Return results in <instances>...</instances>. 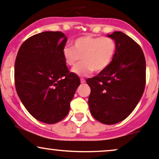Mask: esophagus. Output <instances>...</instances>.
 <instances>
[{"label":"esophagus","mask_w":159,"mask_h":159,"mask_svg":"<svg viewBox=\"0 0 159 159\" xmlns=\"http://www.w3.org/2000/svg\"><path fill=\"white\" fill-rule=\"evenodd\" d=\"M81 82L82 83V84H84V83L86 82V81H85L84 78H81Z\"/></svg>","instance_id":"obj_1"}]
</instances>
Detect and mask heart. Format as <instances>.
<instances>
[{"mask_svg":"<svg viewBox=\"0 0 159 159\" xmlns=\"http://www.w3.org/2000/svg\"><path fill=\"white\" fill-rule=\"evenodd\" d=\"M74 47L67 46L62 50L63 58L68 66L78 75H88L92 71L99 73L106 69L113 61L116 43L109 36H84L74 41Z\"/></svg>","mask_w":159,"mask_h":159,"instance_id":"heart-1","label":"heart"}]
</instances>
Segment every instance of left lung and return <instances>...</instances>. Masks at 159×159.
Returning a JSON list of instances; mask_svg holds the SVG:
<instances>
[{
    "mask_svg": "<svg viewBox=\"0 0 159 159\" xmlns=\"http://www.w3.org/2000/svg\"><path fill=\"white\" fill-rule=\"evenodd\" d=\"M107 36L116 43L113 61L87 83L91 88L90 111L102 123L115 124L125 120L141 99L146 87L144 53L138 43L122 32Z\"/></svg>",
    "mask_w": 159,
    "mask_h": 159,
    "instance_id": "8db88e82",
    "label": "left lung"
}]
</instances>
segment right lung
I'll list each match as a JSON object with an SVG mask.
<instances>
[{"instance_id":"1","label":"right lung","mask_w":159,"mask_h":159,"mask_svg":"<svg viewBox=\"0 0 159 159\" xmlns=\"http://www.w3.org/2000/svg\"><path fill=\"white\" fill-rule=\"evenodd\" d=\"M67 40L59 31L33 35L23 42L15 61V88L20 99L35 119L48 124L66 117L81 84L63 58Z\"/></svg>"}]
</instances>
